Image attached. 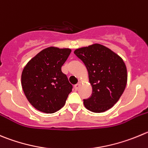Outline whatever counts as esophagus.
Here are the masks:
<instances>
[{
    "mask_svg": "<svg viewBox=\"0 0 148 148\" xmlns=\"http://www.w3.org/2000/svg\"><path fill=\"white\" fill-rule=\"evenodd\" d=\"M79 85H80V82H78V83L77 84H76L75 85H74V89H75V90H78V88H79Z\"/></svg>",
    "mask_w": 148,
    "mask_h": 148,
    "instance_id": "esophagus-1",
    "label": "esophagus"
}]
</instances>
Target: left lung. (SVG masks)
Instances as JSON below:
<instances>
[{
  "label": "left lung",
  "instance_id": "8db88e82",
  "mask_svg": "<svg viewBox=\"0 0 148 148\" xmlns=\"http://www.w3.org/2000/svg\"><path fill=\"white\" fill-rule=\"evenodd\" d=\"M77 57L86 66L92 86L85 107L93 112H103L114 106L123 93L127 70L123 60L109 48L99 44L77 49Z\"/></svg>",
  "mask_w": 148,
  "mask_h": 148
}]
</instances>
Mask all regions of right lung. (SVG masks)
I'll return each instance as SVG.
<instances>
[{"label":"right lung","mask_w":148,"mask_h":148,"mask_svg":"<svg viewBox=\"0 0 148 148\" xmlns=\"http://www.w3.org/2000/svg\"><path fill=\"white\" fill-rule=\"evenodd\" d=\"M71 50L48 47L27 63L22 73V87L31 105L45 113H54L64 106L73 86L61 67Z\"/></svg>","instance_id":"right-lung-1"}]
</instances>
